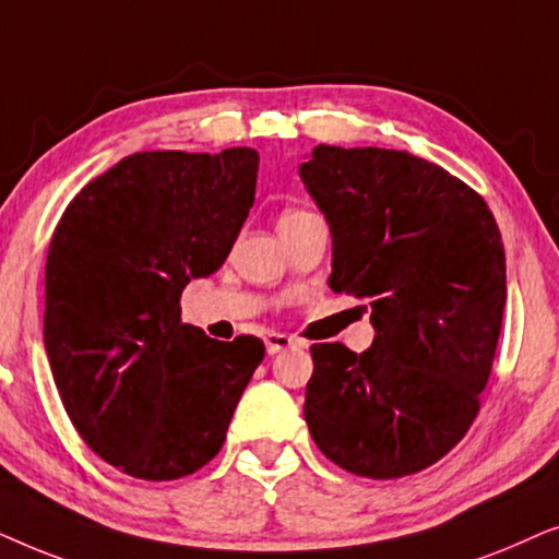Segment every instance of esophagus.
<instances>
[{
    "instance_id": "obj_1",
    "label": "esophagus",
    "mask_w": 559,
    "mask_h": 559,
    "mask_svg": "<svg viewBox=\"0 0 559 559\" xmlns=\"http://www.w3.org/2000/svg\"><path fill=\"white\" fill-rule=\"evenodd\" d=\"M264 346H266V354L274 356L280 354V350H287L297 346V341L293 338V335H285V333H266L264 335Z\"/></svg>"
}]
</instances>
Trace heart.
I'll list each match as a JSON object with an SVG mask.
<instances>
[{"instance_id": "1", "label": "heart", "mask_w": 559, "mask_h": 559, "mask_svg": "<svg viewBox=\"0 0 559 559\" xmlns=\"http://www.w3.org/2000/svg\"><path fill=\"white\" fill-rule=\"evenodd\" d=\"M293 213H302V211H287V213H285V216H293Z\"/></svg>"}]
</instances>
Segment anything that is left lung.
Instances as JSON below:
<instances>
[{
  "label": "left lung",
  "instance_id": "8db88e82",
  "mask_svg": "<svg viewBox=\"0 0 559 559\" xmlns=\"http://www.w3.org/2000/svg\"><path fill=\"white\" fill-rule=\"evenodd\" d=\"M300 178L331 226L333 293L371 308V348H310L305 423L366 478L438 463L478 415L507 305V257L484 198L404 150L318 144Z\"/></svg>",
  "mask_w": 559,
  "mask_h": 559
}]
</instances>
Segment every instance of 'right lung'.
Returning a JSON list of instances; mask_svg holds the SVG:
<instances>
[{
    "label": "right lung",
    "mask_w": 559,
    "mask_h": 559,
    "mask_svg": "<svg viewBox=\"0 0 559 559\" xmlns=\"http://www.w3.org/2000/svg\"><path fill=\"white\" fill-rule=\"evenodd\" d=\"M249 147L136 152L68 203L45 264V350L86 445L144 480L203 468L264 343L180 320L190 280L226 262L254 205Z\"/></svg>",
    "instance_id": "obj_1"
}]
</instances>
